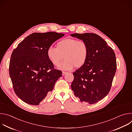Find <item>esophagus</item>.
<instances>
[{
    "mask_svg": "<svg viewBox=\"0 0 132 132\" xmlns=\"http://www.w3.org/2000/svg\"><path fill=\"white\" fill-rule=\"evenodd\" d=\"M67 73V72H66V71H62V75L63 76H64V75H65V74H66Z\"/></svg>",
    "mask_w": 132,
    "mask_h": 132,
    "instance_id": "34e87169",
    "label": "esophagus"
}]
</instances>
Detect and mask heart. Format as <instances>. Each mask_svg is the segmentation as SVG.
<instances>
[{
  "label": "heart",
  "mask_w": 132,
  "mask_h": 132,
  "mask_svg": "<svg viewBox=\"0 0 132 132\" xmlns=\"http://www.w3.org/2000/svg\"><path fill=\"white\" fill-rule=\"evenodd\" d=\"M47 56L51 62L61 70H69L74 67L80 68L86 63L89 56V47L86 42L75 39H66L57 43L56 47L50 46Z\"/></svg>",
  "instance_id": "heart-1"
}]
</instances>
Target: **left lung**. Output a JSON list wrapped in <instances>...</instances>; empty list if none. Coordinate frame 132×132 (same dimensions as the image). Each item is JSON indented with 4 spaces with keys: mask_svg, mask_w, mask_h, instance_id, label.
<instances>
[{
    "mask_svg": "<svg viewBox=\"0 0 132 132\" xmlns=\"http://www.w3.org/2000/svg\"><path fill=\"white\" fill-rule=\"evenodd\" d=\"M71 35L85 41L89 47L86 63L73 73L71 89L81 102L96 103L110 90L117 70L115 53L96 34L75 33Z\"/></svg>",
    "mask_w": 132,
    "mask_h": 132,
    "instance_id": "left-lung-1",
    "label": "left lung"
}]
</instances>
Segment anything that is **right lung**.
Masks as SVG:
<instances>
[{
    "label": "right lung",
    "mask_w": 132,
    "mask_h": 132,
    "mask_svg": "<svg viewBox=\"0 0 132 132\" xmlns=\"http://www.w3.org/2000/svg\"><path fill=\"white\" fill-rule=\"evenodd\" d=\"M64 34L33 33L18 45L11 55L9 75L16 95L24 102L39 105L51 91L62 71L54 68L47 50Z\"/></svg>",
    "instance_id": "right-lung-1"
}]
</instances>
